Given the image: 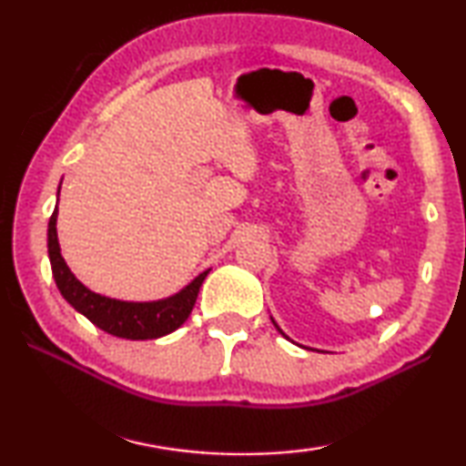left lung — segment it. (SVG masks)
<instances>
[{"label": "left lung", "mask_w": 466, "mask_h": 466, "mask_svg": "<svg viewBox=\"0 0 466 466\" xmlns=\"http://www.w3.org/2000/svg\"><path fill=\"white\" fill-rule=\"evenodd\" d=\"M271 320H273V319H271ZM273 325H275V327H278V322H275V320H273ZM278 330H279V333H281V335H283V337H286V333H283V330H281V329H279V327H278Z\"/></svg>", "instance_id": "left-lung-1"}]
</instances>
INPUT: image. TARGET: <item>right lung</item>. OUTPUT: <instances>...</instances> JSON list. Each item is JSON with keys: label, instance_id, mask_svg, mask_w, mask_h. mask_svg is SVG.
Returning a JSON list of instances; mask_svg holds the SVG:
<instances>
[{"label": "right lung", "instance_id": "obj_1", "mask_svg": "<svg viewBox=\"0 0 466 466\" xmlns=\"http://www.w3.org/2000/svg\"><path fill=\"white\" fill-rule=\"evenodd\" d=\"M46 236H49L46 247H49L53 278L61 296L105 333L133 339V341L164 337L183 325L193 310L203 279L209 273V269L199 273L187 288L170 298L156 299V302H123V299L100 296L88 289L69 271L66 258L61 257L57 240V208L49 219V234Z\"/></svg>", "mask_w": 466, "mask_h": 466}]
</instances>
